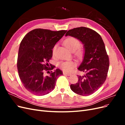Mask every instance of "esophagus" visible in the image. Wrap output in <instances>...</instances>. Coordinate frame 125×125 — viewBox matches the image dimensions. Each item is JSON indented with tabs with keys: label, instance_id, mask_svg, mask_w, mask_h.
I'll use <instances>...</instances> for the list:
<instances>
[{
	"label": "esophagus",
	"instance_id": "1",
	"mask_svg": "<svg viewBox=\"0 0 125 125\" xmlns=\"http://www.w3.org/2000/svg\"><path fill=\"white\" fill-rule=\"evenodd\" d=\"M63 74L64 75H68V76H70V75H71V73H66V72H63Z\"/></svg>",
	"mask_w": 125,
	"mask_h": 125
}]
</instances>
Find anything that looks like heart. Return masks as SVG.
<instances>
[{
    "instance_id": "heart-1",
    "label": "heart",
    "mask_w": 125,
    "mask_h": 125,
    "mask_svg": "<svg viewBox=\"0 0 125 125\" xmlns=\"http://www.w3.org/2000/svg\"><path fill=\"white\" fill-rule=\"evenodd\" d=\"M64 45L71 52H74L80 46V42L78 39L74 38L73 37H69L66 39L64 41ZM56 50V46L54 47L53 52ZM80 50L78 51L77 52V54H80ZM75 66V63L73 61H66L60 63L59 66L61 68L66 71H70L73 69Z\"/></svg>"
}]
</instances>
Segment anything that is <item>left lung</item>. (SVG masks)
Here are the masks:
<instances>
[{"label":"left lung","instance_id":"left-lung-1","mask_svg":"<svg viewBox=\"0 0 125 125\" xmlns=\"http://www.w3.org/2000/svg\"><path fill=\"white\" fill-rule=\"evenodd\" d=\"M68 35L80 40L85 51L78 68L85 74L78 75V82L71 84L70 89L79 95H90L100 88L107 77L109 62L104 42L99 33L85 27L70 30L66 34Z\"/></svg>","mask_w":125,"mask_h":125}]
</instances>
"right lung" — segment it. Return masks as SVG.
I'll return each instance as SVG.
<instances>
[{"label": "right lung", "mask_w": 125, "mask_h": 125, "mask_svg": "<svg viewBox=\"0 0 125 125\" xmlns=\"http://www.w3.org/2000/svg\"><path fill=\"white\" fill-rule=\"evenodd\" d=\"M67 30L53 31L36 29L26 34L19 49L17 68L21 81L28 91L36 95H46L54 90L57 77L62 71L55 66L48 67L52 56V48ZM45 71L50 74L45 76Z\"/></svg>", "instance_id": "1"}]
</instances>
